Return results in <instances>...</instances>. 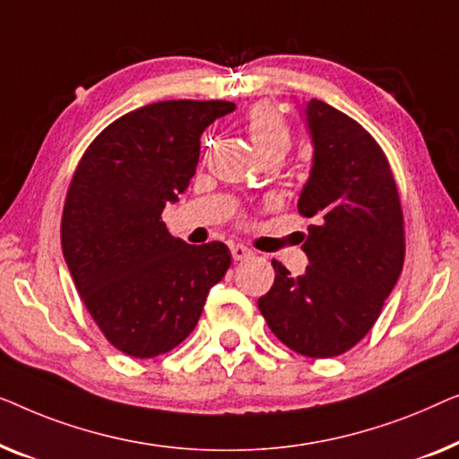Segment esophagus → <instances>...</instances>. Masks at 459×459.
I'll use <instances>...</instances> for the list:
<instances>
[{"mask_svg": "<svg viewBox=\"0 0 459 459\" xmlns=\"http://www.w3.org/2000/svg\"><path fill=\"white\" fill-rule=\"evenodd\" d=\"M230 254H232V260L241 262V260H247V257H251V249L245 247V245L232 243L230 245Z\"/></svg>", "mask_w": 459, "mask_h": 459, "instance_id": "1", "label": "esophagus"}]
</instances>
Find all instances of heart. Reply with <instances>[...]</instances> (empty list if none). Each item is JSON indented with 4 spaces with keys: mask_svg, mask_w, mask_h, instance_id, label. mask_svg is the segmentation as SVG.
Masks as SVG:
<instances>
[{
    "mask_svg": "<svg viewBox=\"0 0 459 459\" xmlns=\"http://www.w3.org/2000/svg\"><path fill=\"white\" fill-rule=\"evenodd\" d=\"M247 131L260 158L270 156V153L285 156L293 143L289 122L282 118L279 109L268 106V103H260L251 109L247 116Z\"/></svg>",
    "mask_w": 459,
    "mask_h": 459,
    "instance_id": "obj_1",
    "label": "heart"
}]
</instances>
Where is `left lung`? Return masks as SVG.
Masks as SVG:
<instances>
[{
	"label": "left lung",
	"mask_w": 459,
	"mask_h": 459,
	"mask_svg": "<svg viewBox=\"0 0 459 459\" xmlns=\"http://www.w3.org/2000/svg\"><path fill=\"white\" fill-rule=\"evenodd\" d=\"M312 172L297 210L314 218L293 276L273 260L274 285L257 299L270 331L307 358L350 351L378 320L402 274L403 212L389 160L364 126L320 100L306 106Z\"/></svg>",
	"instance_id": "1"
}]
</instances>
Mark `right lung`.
I'll return each mask as SVG.
<instances>
[{
  "mask_svg": "<svg viewBox=\"0 0 459 459\" xmlns=\"http://www.w3.org/2000/svg\"><path fill=\"white\" fill-rule=\"evenodd\" d=\"M232 101L174 100L128 112L93 139L70 180L62 251L109 343L156 358L189 337L230 266L224 243L186 245L162 222L193 178L199 137Z\"/></svg>",
  "mask_w": 459,
  "mask_h": 459,
  "instance_id": "right-lung-1",
  "label": "right lung"
}]
</instances>
